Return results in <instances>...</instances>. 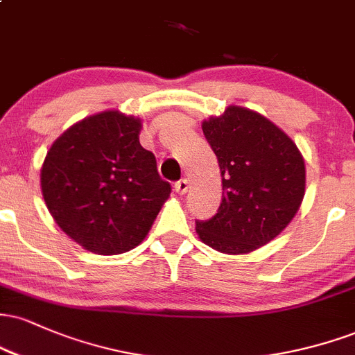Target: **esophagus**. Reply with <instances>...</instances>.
Listing matches in <instances>:
<instances>
[{
    "instance_id": "esophagus-1",
    "label": "esophagus",
    "mask_w": 355,
    "mask_h": 355,
    "mask_svg": "<svg viewBox=\"0 0 355 355\" xmlns=\"http://www.w3.org/2000/svg\"><path fill=\"white\" fill-rule=\"evenodd\" d=\"M187 190H189V182H187V178H182V180H178L177 183H175V191L177 193H187Z\"/></svg>"
}]
</instances>
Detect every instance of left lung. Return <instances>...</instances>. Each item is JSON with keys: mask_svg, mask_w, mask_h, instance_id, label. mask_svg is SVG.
<instances>
[{"mask_svg": "<svg viewBox=\"0 0 355 355\" xmlns=\"http://www.w3.org/2000/svg\"><path fill=\"white\" fill-rule=\"evenodd\" d=\"M202 130L218 160L223 191L217 214L195 220L198 237L223 254L266 245L302 203V155L282 130L247 108L229 107Z\"/></svg>", "mask_w": 355, "mask_h": 355, "instance_id": "1", "label": "left lung"}]
</instances>
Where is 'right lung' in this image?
I'll return each mask as SVG.
<instances>
[{
	"label": "right lung",
	"instance_id": "add662e5",
	"mask_svg": "<svg viewBox=\"0 0 355 355\" xmlns=\"http://www.w3.org/2000/svg\"><path fill=\"white\" fill-rule=\"evenodd\" d=\"M141 123L103 112L73 125L51 145L42 168L48 210L89 252L116 255L148 234L172 187L140 145Z\"/></svg>",
	"mask_w": 355,
	"mask_h": 355
}]
</instances>
